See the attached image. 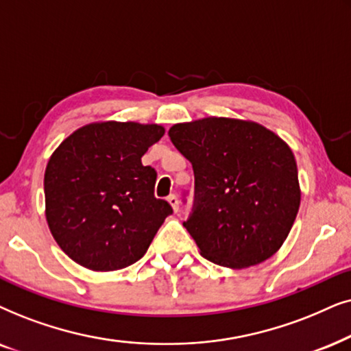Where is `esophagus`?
<instances>
[{"label":"esophagus","instance_id":"esophagus-1","mask_svg":"<svg viewBox=\"0 0 351 351\" xmlns=\"http://www.w3.org/2000/svg\"><path fill=\"white\" fill-rule=\"evenodd\" d=\"M167 200H168V204L171 205L173 212H178V210H180V202H178V197H176L175 194H171V195H168Z\"/></svg>","mask_w":351,"mask_h":351}]
</instances>
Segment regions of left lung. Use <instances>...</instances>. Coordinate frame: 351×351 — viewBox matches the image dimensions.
<instances>
[{
	"label": "left lung",
	"mask_w": 351,
	"mask_h": 351,
	"mask_svg": "<svg viewBox=\"0 0 351 351\" xmlns=\"http://www.w3.org/2000/svg\"><path fill=\"white\" fill-rule=\"evenodd\" d=\"M193 163L194 212L184 228L204 258L242 269L281 249L300 207L287 143L250 120L205 117L168 130Z\"/></svg>",
	"instance_id": "8db88e82"
}]
</instances>
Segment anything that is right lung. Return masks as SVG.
Wrapping results in <instances>:
<instances>
[{"instance_id":"obj_1","label":"right lung","mask_w":351,"mask_h":351,"mask_svg":"<svg viewBox=\"0 0 351 351\" xmlns=\"http://www.w3.org/2000/svg\"><path fill=\"white\" fill-rule=\"evenodd\" d=\"M165 134L157 123L95 121L59 144L45 171V213L58 245L91 271L136 263L173 213L154 195L141 157Z\"/></svg>"}]
</instances>
